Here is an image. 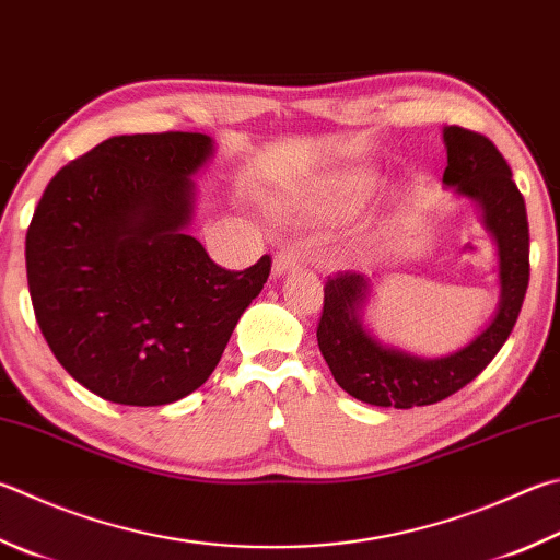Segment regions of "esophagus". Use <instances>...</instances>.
<instances>
[{"mask_svg": "<svg viewBox=\"0 0 560 560\" xmlns=\"http://www.w3.org/2000/svg\"><path fill=\"white\" fill-rule=\"evenodd\" d=\"M301 254L293 249V247H281L277 254H273V264H271V271L273 277H287L293 269L301 267Z\"/></svg>", "mask_w": 560, "mask_h": 560, "instance_id": "1", "label": "esophagus"}]
</instances>
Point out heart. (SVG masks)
Returning a JSON list of instances; mask_svg holds the SVG:
<instances>
[{
    "mask_svg": "<svg viewBox=\"0 0 560 560\" xmlns=\"http://www.w3.org/2000/svg\"><path fill=\"white\" fill-rule=\"evenodd\" d=\"M377 186L372 171L350 168L323 183H315L311 188L277 198L271 202L273 212L289 220H325L340 212H348L358 206Z\"/></svg>",
    "mask_w": 560,
    "mask_h": 560,
    "instance_id": "1",
    "label": "heart"
}]
</instances>
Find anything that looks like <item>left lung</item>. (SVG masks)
<instances>
[{
    "instance_id": "left-lung-1",
    "label": "left lung",
    "mask_w": 560,
    "mask_h": 560,
    "mask_svg": "<svg viewBox=\"0 0 560 560\" xmlns=\"http://www.w3.org/2000/svg\"><path fill=\"white\" fill-rule=\"evenodd\" d=\"M448 166L443 186L480 210L497 245L500 301L490 323L470 342L441 358H421L374 338L364 325L372 281L340 273L325 283L318 348L335 382L372 406L413 409L445 399L480 374L510 338L528 287V222L512 168L490 139L463 127H443Z\"/></svg>"
}]
</instances>
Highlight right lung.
<instances>
[{
	"mask_svg": "<svg viewBox=\"0 0 560 560\" xmlns=\"http://www.w3.org/2000/svg\"><path fill=\"white\" fill-rule=\"evenodd\" d=\"M215 141L192 131L109 137L70 161L26 232L38 328L66 372L125 406L178 401L218 368L271 259L228 271L188 235Z\"/></svg>",
	"mask_w": 560,
	"mask_h": 560,
	"instance_id": "add662e5",
	"label": "right lung"
}]
</instances>
